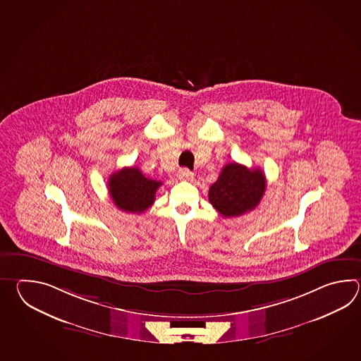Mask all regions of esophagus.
<instances>
[{"mask_svg":"<svg viewBox=\"0 0 361 361\" xmlns=\"http://www.w3.org/2000/svg\"><path fill=\"white\" fill-rule=\"evenodd\" d=\"M178 178L182 180H191L193 179V173L188 169H180L178 171Z\"/></svg>","mask_w":361,"mask_h":361,"instance_id":"1","label":"esophagus"}]
</instances>
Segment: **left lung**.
<instances>
[{"label": "left lung", "instance_id": "8db88e82", "mask_svg": "<svg viewBox=\"0 0 361 361\" xmlns=\"http://www.w3.org/2000/svg\"><path fill=\"white\" fill-rule=\"evenodd\" d=\"M266 183L261 169H247L241 164L230 162L209 188V201L224 218L245 214L259 204Z\"/></svg>", "mask_w": 361, "mask_h": 361}]
</instances>
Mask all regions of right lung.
Masks as SVG:
<instances>
[{
	"label": "right lung",
	"instance_id": "obj_1",
	"mask_svg": "<svg viewBox=\"0 0 361 361\" xmlns=\"http://www.w3.org/2000/svg\"><path fill=\"white\" fill-rule=\"evenodd\" d=\"M162 182L149 179L135 168H123L111 174L108 191L116 207L125 213L140 214L154 202V195Z\"/></svg>",
	"mask_w": 361,
	"mask_h": 361
}]
</instances>
